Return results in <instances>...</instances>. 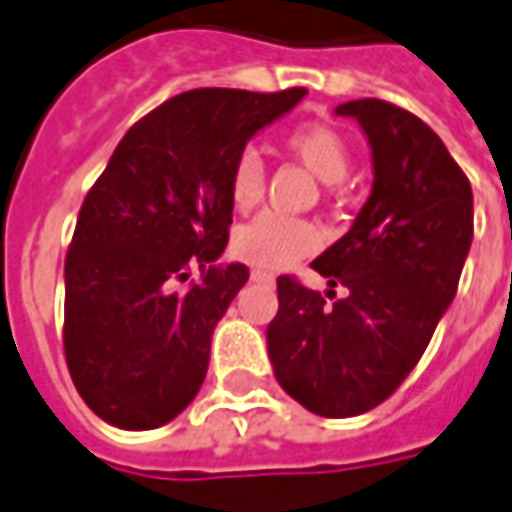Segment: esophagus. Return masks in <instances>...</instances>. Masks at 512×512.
Instances as JSON below:
<instances>
[{
  "mask_svg": "<svg viewBox=\"0 0 512 512\" xmlns=\"http://www.w3.org/2000/svg\"><path fill=\"white\" fill-rule=\"evenodd\" d=\"M252 280H263V283H272V275L269 272H263V269H252Z\"/></svg>",
  "mask_w": 512,
  "mask_h": 512,
  "instance_id": "esophagus-1",
  "label": "esophagus"
}]
</instances>
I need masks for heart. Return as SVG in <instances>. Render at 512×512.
Returning a JSON list of instances; mask_svg holds the SVG:
<instances>
[{
	"label": "heart",
	"mask_w": 512,
	"mask_h": 512,
	"mask_svg": "<svg viewBox=\"0 0 512 512\" xmlns=\"http://www.w3.org/2000/svg\"><path fill=\"white\" fill-rule=\"evenodd\" d=\"M286 148L298 157V163L309 168L321 183L335 186L349 171L352 154L346 140L329 125H303L286 137ZM266 186V171L257 151H243L232 166L229 194L237 212H252ZM321 246V232L295 217L280 214H260L252 223L240 226L234 234V252L246 263L263 269H283L292 260L309 255Z\"/></svg>",
	"instance_id": "heart-1"
}]
</instances>
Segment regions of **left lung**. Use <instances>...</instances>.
Here are the masks:
<instances>
[{"label": "left lung", "mask_w": 512, "mask_h": 512, "mask_svg": "<svg viewBox=\"0 0 512 512\" xmlns=\"http://www.w3.org/2000/svg\"><path fill=\"white\" fill-rule=\"evenodd\" d=\"M338 117L361 125L372 191L349 232L312 269L344 298L278 278L266 329L275 378L300 407L349 418L378 407L418 364L453 303L473 243V189L447 145L415 114L352 100Z\"/></svg>", "instance_id": "obj_1"}]
</instances>
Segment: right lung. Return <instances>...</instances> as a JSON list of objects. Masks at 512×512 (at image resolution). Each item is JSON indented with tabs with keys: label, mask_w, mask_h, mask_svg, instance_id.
I'll use <instances>...</instances> for the list:
<instances>
[{
	"label": "right lung",
	"mask_w": 512,
	"mask_h": 512,
	"mask_svg": "<svg viewBox=\"0 0 512 512\" xmlns=\"http://www.w3.org/2000/svg\"><path fill=\"white\" fill-rule=\"evenodd\" d=\"M303 97L186 91L128 128L88 191L65 257V358L111 427H163L203 387L214 326L249 280L243 263H220L234 160Z\"/></svg>",
	"instance_id": "1"
}]
</instances>
